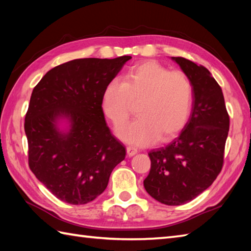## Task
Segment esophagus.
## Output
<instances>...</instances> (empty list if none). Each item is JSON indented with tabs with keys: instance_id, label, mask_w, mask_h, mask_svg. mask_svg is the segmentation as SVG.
Segmentation results:
<instances>
[{
	"instance_id": "esophagus-1",
	"label": "esophagus",
	"mask_w": 251,
	"mask_h": 251,
	"mask_svg": "<svg viewBox=\"0 0 251 251\" xmlns=\"http://www.w3.org/2000/svg\"><path fill=\"white\" fill-rule=\"evenodd\" d=\"M126 151H127V155L128 156H134L135 154H137V152H138L137 149L134 147H127Z\"/></svg>"
}]
</instances>
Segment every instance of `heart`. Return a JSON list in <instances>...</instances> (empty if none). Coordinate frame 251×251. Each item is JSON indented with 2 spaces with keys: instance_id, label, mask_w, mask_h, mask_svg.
I'll list each match as a JSON object with an SVG mask.
<instances>
[{
  "instance_id": "1",
  "label": "heart",
  "mask_w": 251,
  "mask_h": 251,
  "mask_svg": "<svg viewBox=\"0 0 251 251\" xmlns=\"http://www.w3.org/2000/svg\"><path fill=\"white\" fill-rule=\"evenodd\" d=\"M193 86L183 72L169 71L155 60L132 66L122 78L106 84L101 98L104 115L114 126L128 120L132 104L138 119L120 127L117 135L138 146L172 139L188 122Z\"/></svg>"
}]
</instances>
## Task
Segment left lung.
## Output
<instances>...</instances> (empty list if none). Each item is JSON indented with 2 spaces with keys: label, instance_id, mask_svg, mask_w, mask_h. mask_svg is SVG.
<instances>
[{
  "label": "left lung",
  "instance_id": "left-lung-1",
  "mask_svg": "<svg viewBox=\"0 0 251 251\" xmlns=\"http://www.w3.org/2000/svg\"><path fill=\"white\" fill-rule=\"evenodd\" d=\"M193 86L190 119L178 138L149 152L151 169L143 181L154 200L178 206L209 188L223 167L230 116L222 89L204 66L173 57Z\"/></svg>",
  "mask_w": 251,
  "mask_h": 251
}]
</instances>
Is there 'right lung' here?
Segmentation results:
<instances>
[{"label": "right lung", "instance_id": "right-lung-1", "mask_svg": "<svg viewBox=\"0 0 251 251\" xmlns=\"http://www.w3.org/2000/svg\"><path fill=\"white\" fill-rule=\"evenodd\" d=\"M130 58L68 61L33 88L25 119L29 167L58 200L72 205L94 201L125 158V147L105 123L101 98ZM60 116L72 122L67 134L56 129Z\"/></svg>", "mask_w": 251, "mask_h": 251}]
</instances>
